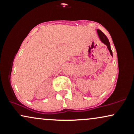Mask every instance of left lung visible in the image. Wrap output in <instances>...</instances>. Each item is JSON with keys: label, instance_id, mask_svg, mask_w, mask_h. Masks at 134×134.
Returning a JSON list of instances; mask_svg holds the SVG:
<instances>
[{"label": "left lung", "instance_id": "obj_1", "mask_svg": "<svg viewBox=\"0 0 134 134\" xmlns=\"http://www.w3.org/2000/svg\"><path fill=\"white\" fill-rule=\"evenodd\" d=\"M97 32H98V35H99V37L100 38L101 41L104 44H105L107 46L108 49L109 50V51L110 52V54H111V56H113V53H112V51L111 50V47H110V42H109L108 39L106 35L101 31V30H97Z\"/></svg>", "mask_w": 134, "mask_h": 134}]
</instances>
